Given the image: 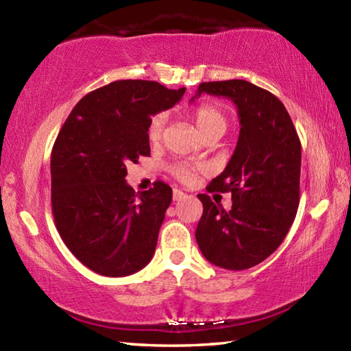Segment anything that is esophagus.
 I'll list each match as a JSON object with an SVG mask.
<instances>
[{
    "label": "esophagus",
    "instance_id": "34e87169",
    "mask_svg": "<svg viewBox=\"0 0 351 351\" xmlns=\"http://www.w3.org/2000/svg\"><path fill=\"white\" fill-rule=\"evenodd\" d=\"M182 198H186V193H184L180 189H175L173 190V201H181Z\"/></svg>",
    "mask_w": 351,
    "mask_h": 351
}]
</instances>
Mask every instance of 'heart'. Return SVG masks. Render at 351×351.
<instances>
[{
	"mask_svg": "<svg viewBox=\"0 0 351 351\" xmlns=\"http://www.w3.org/2000/svg\"><path fill=\"white\" fill-rule=\"evenodd\" d=\"M192 117L199 133L204 136V138H212V136H221L226 133V130L229 127V114L226 112L221 105L213 104V102H203L198 106H195L192 111ZM165 114L164 112H158L154 114L150 122L147 125V138L152 144H158L159 141L162 139L164 128H165ZM195 171L197 169L192 167L189 164H176L171 167V173H173L178 180L184 182H189L193 180Z\"/></svg>",
	"mask_w": 351,
	"mask_h": 351,
	"instance_id": "heart-1",
	"label": "heart"
}]
</instances>
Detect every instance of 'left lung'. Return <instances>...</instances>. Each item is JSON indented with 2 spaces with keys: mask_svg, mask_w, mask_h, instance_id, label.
I'll return each mask as SVG.
<instances>
[{
  "mask_svg": "<svg viewBox=\"0 0 351 351\" xmlns=\"http://www.w3.org/2000/svg\"><path fill=\"white\" fill-rule=\"evenodd\" d=\"M201 93L232 100L241 128L229 164L207 187L232 193V209L224 210L199 193L203 215L195 237L210 263L247 269L282 245L294 221L300 199V139L285 105L263 88L237 79L203 82L197 96Z\"/></svg>",
  "mask_w": 351,
  "mask_h": 351,
  "instance_id": "left-lung-1",
  "label": "left lung"
}]
</instances>
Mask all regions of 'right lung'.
<instances>
[{"instance_id": "obj_1", "label": "right lung", "mask_w": 351, "mask_h": 351, "mask_svg": "<svg viewBox=\"0 0 351 351\" xmlns=\"http://www.w3.org/2000/svg\"><path fill=\"white\" fill-rule=\"evenodd\" d=\"M186 88L116 80L86 94L64 121L51 154V206L58 234L86 268L106 277L152 260L171 189L156 181L136 193L127 165L150 156L147 125L180 102Z\"/></svg>"}]
</instances>
